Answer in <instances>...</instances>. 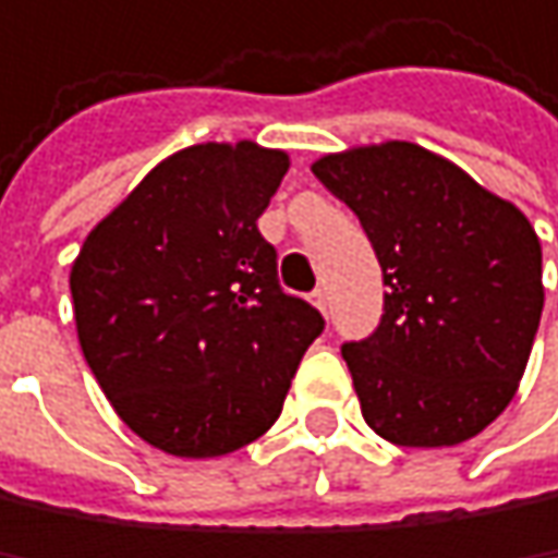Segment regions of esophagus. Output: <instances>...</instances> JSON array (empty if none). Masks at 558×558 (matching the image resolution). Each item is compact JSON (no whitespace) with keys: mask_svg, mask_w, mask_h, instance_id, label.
I'll use <instances>...</instances> for the list:
<instances>
[{"mask_svg":"<svg viewBox=\"0 0 558 558\" xmlns=\"http://www.w3.org/2000/svg\"><path fill=\"white\" fill-rule=\"evenodd\" d=\"M312 302H315V308H318V312L328 318V308H331V299H328V292H325V289H315V292H312Z\"/></svg>","mask_w":558,"mask_h":558,"instance_id":"esophagus-1","label":"esophagus"}]
</instances>
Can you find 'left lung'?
Instances as JSON below:
<instances>
[{"mask_svg":"<svg viewBox=\"0 0 558 558\" xmlns=\"http://www.w3.org/2000/svg\"><path fill=\"white\" fill-rule=\"evenodd\" d=\"M384 269V318L341 348L367 425L407 448L458 445L507 410L543 315V250L520 207L416 142L322 155Z\"/></svg>","mask_w":558,"mask_h":558,"instance_id":"1","label":"left lung"}]
</instances>
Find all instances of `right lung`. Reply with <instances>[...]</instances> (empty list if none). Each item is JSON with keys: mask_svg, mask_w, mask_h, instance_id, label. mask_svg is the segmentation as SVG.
I'll list each match as a JSON object with an SVG mask.
<instances>
[{"mask_svg": "<svg viewBox=\"0 0 558 558\" xmlns=\"http://www.w3.org/2000/svg\"><path fill=\"white\" fill-rule=\"evenodd\" d=\"M282 148L201 142L158 161L71 266L81 351L120 418L178 458H217L282 413L325 318L279 289L256 220Z\"/></svg>", "mask_w": 558, "mask_h": 558, "instance_id": "obj_1", "label": "right lung"}]
</instances>
